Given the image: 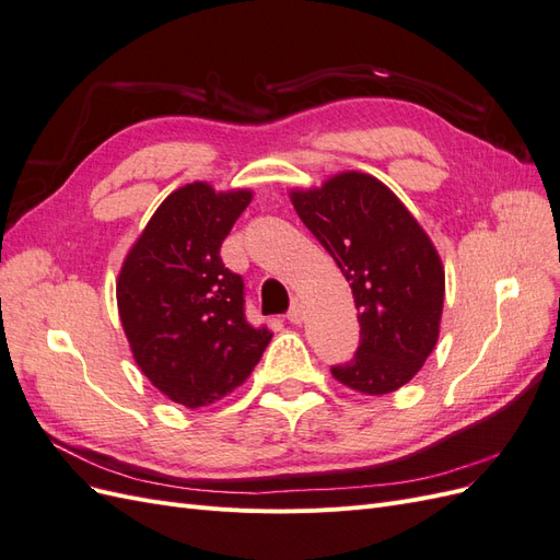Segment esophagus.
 <instances>
[{"label":"esophagus","mask_w":560,"mask_h":560,"mask_svg":"<svg viewBox=\"0 0 560 560\" xmlns=\"http://www.w3.org/2000/svg\"><path fill=\"white\" fill-rule=\"evenodd\" d=\"M287 319H290L292 325H301V322H303V306H301V301H294V303H292L290 313H287Z\"/></svg>","instance_id":"esophagus-1"}]
</instances>
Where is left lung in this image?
Here are the masks:
<instances>
[{"mask_svg": "<svg viewBox=\"0 0 560 560\" xmlns=\"http://www.w3.org/2000/svg\"><path fill=\"white\" fill-rule=\"evenodd\" d=\"M301 222L350 282L360 346L331 374L364 395L409 383L439 338L444 308L442 259L404 202L383 182L341 173L319 189L292 191Z\"/></svg>", "mask_w": 560, "mask_h": 560, "instance_id": "left-lung-1", "label": "left lung"}]
</instances>
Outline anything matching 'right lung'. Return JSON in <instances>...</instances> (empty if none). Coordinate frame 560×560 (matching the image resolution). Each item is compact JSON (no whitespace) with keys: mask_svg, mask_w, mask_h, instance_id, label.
I'll list each match as a JSON object with an SVG mask.
<instances>
[{"mask_svg":"<svg viewBox=\"0 0 560 560\" xmlns=\"http://www.w3.org/2000/svg\"><path fill=\"white\" fill-rule=\"evenodd\" d=\"M252 191L194 182L167 196L128 252L116 301L132 358L165 397L198 409L243 385L270 343L245 282L219 257Z\"/></svg>","mask_w":560,"mask_h":560,"instance_id":"right-lung-1","label":"right lung"}]
</instances>
